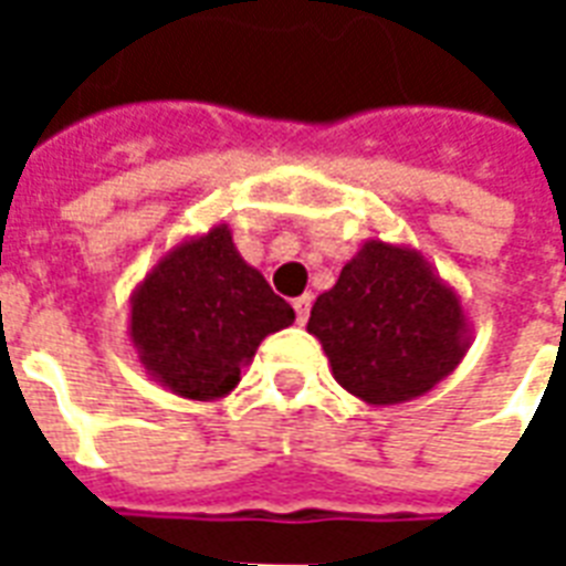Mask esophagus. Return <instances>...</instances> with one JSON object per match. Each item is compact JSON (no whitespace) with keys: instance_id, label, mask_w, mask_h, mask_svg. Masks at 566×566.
<instances>
[{"instance_id":"34e87169","label":"esophagus","mask_w":566,"mask_h":566,"mask_svg":"<svg viewBox=\"0 0 566 566\" xmlns=\"http://www.w3.org/2000/svg\"><path fill=\"white\" fill-rule=\"evenodd\" d=\"M308 308H312V296H308V294L296 296L294 312H296V321H300V324H306V321H308Z\"/></svg>"}]
</instances>
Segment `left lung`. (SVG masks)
Returning <instances> with one entry per match:
<instances>
[{
	"label": "left lung",
	"mask_w": 566,
	"mask_h": 566,
	"mask_svg": "<svg viewBox=\"0 0 566 566\" xmlns=\"http://www.w3.org/2000/svg\"><path fill=\"white\" fill-rule=\"evenodd\" d=\"M345 391L376 406L421 397L458 367L467 324L458 296L416 251L367 242L308 315Z\"/></svg>",
	"instance_id": "obj_1"
}]
</instances>
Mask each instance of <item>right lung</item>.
Returning a JSON list of instances; mask_svg holds the SVG:
<instances>
[{"instance_id":"add662e5","label":"right lung","mask_w":566,"mask_h":566,"mask_svg":"<svg viewBox=\"0 0 566 566\" xmlns=\"http://www.w3.org/2000/svg\"><path fill=\"white\" fill-rule=\"evenodd\" d=\"M294 308L248 266L227 227L178 245L133 296L129 336L142 364L169 391L214 400L233 388L263 336Z\"/></svg>"}]
</instances>
